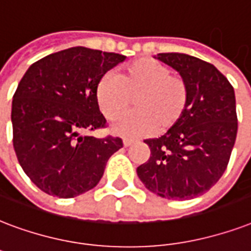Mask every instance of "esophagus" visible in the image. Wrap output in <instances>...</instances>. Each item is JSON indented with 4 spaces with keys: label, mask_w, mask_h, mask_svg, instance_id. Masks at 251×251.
Wrapping results in <instances>:
<instances>
[{
    "label": "esophagus",
    "mask_w": 251,
    "mask_h": 251,
    "mask_svg": "<svg viewBox=\"0 0 251 251\" xmlns=\"http://www.w3.org/2000/svg\"><path fill=\"white\" fill-rule=\"evenodd\" d=\"M131 143H134V139H131V138H124V146H125V147L130 146Z\"/></svg>",
    "instance_id": "34e87169"
}]
</instances>
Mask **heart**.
<instances>
[{"mask_svg": "<svg viewBox=\"0 0 251 251\" xmlns=\"http://www.w3.org/2000/svg\"><path fill=\"white\" fill-rule=\"evenodd\" d=\"M96 99L105 117L121 116L134 99L135 112L122 116L113 131L126 135H146L167 131L176 125L188 108L185 80L172 75L166 64L142 57L121 67L118 75L105 74L96 87Z\"/></svg>", "mask_w": 251, "mask_h": 251, "instance_id": "1", "label": "heart"}]
</instances>
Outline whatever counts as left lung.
Segmentation results:
<instances>
[{"label": "left lung", "mask_w": 251, "mask_h": 251, "mask_svg": "<svg viewBox=\"0 0 251 251\" xmlns=\"http://www.w3.org/2000/svg\"><path fill=\"white\" fill-rule=\"evenodd\" d=\"M188 85L184 116L159 138L145 139L151 155L137 168L145 187L160 198L187 200L205 194L223 176L237 137L236 96L216 68L187 53H158Z\"/></svg>", "instance_id": "8db88e82"}]
</instances>
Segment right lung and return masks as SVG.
<instances>
[{
    "instance_id": "right-lung-1",
    "label": "right lung",
    "mask_w": 251,
    "mask_h": 251,
    "mask_svg": "<svg viewBox=\"0 0 251 251\" xmlns=\"http://www.w3.org/2000/svg\"><path fill=\"white\" fill-rule=\"evenodd\" d=\"M126 56L87 47L47 55L28 67L13 96V146L21 167L46 194L79 196L99 184L118 137L83 131L104 127L96 87Z\"/></svg>"
}]
</instances>
